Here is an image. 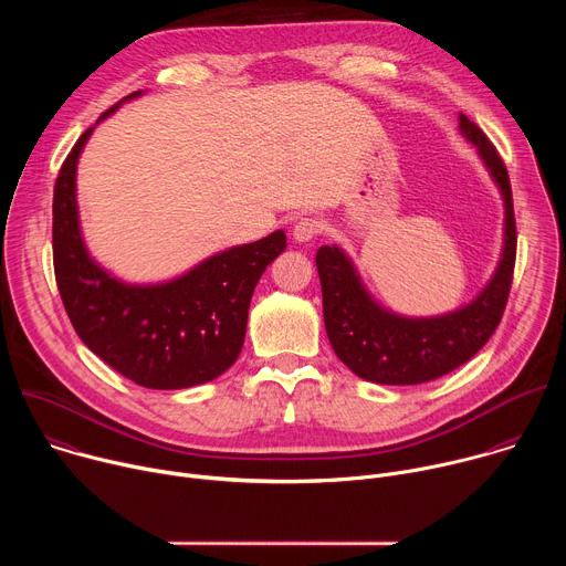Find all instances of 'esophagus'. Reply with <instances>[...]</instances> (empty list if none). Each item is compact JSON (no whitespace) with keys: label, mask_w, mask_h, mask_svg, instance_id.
Wrapping results in <instances>:
<instances>
[{"label":"esophagus","mask_w":566,"mask_h":566,"mask_svg":"<svg viewBox=\"0 0 566 566\" xmlns=\"http://www.w3.org/2000/svg\"><path fill=\"white\" fill-rule=\"evenodd\" d=\"M319 230H322V226H319L317 219L302 217V219L293 226V239L297 241V244H306V241H313V239L317 237Z\"/></svg>","instance_id":"34e87169"}]
</instances>
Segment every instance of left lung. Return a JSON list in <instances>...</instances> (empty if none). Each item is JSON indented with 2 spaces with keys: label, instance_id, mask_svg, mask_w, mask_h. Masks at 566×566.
Masks as SVG:
<instances>
[{
  "label": "left lung",
  "instance_id": "1",
  "mask_svg": "<svg viewBox=\"0 0 566 566\" xmlns=\"http://www.w3.org/2000/svg\"><path fill=\"white\" fill-rule=\"evenodd\" d=\"M461 136L476 147L504 201V244L495 273L470 302L439 315H400L365 286L352 258L322 247L315 266L325 327L336 356L360 378L380 385H419L468 363L497 329L515 266V214L506 166L483 132L459 114Z\"/></svg>",
  "mask_w": 566,
  "mask_h": 566
}]
</instances>
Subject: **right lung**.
<instances>
[{
  "instance_id": "right-lung-1",
  "label": "right lung",
  "mask_w": 566,
  "mask_h": 566,
  "mask_svg": "<svg viewBox=\"0 0 566 566\" xmlns=\"http://www.w3.org/2000/svg\"><path fill=\"white\" fill-rule=\"evenodd\" d=\"M138 96L143 92L123 103ZM94 129L77 138L53 190V266L71 325L98 358L143 387L186 389L214 380L244 347L253 291L284 253L286 234L275 230L253 244L219 251L164 282L116 277L92 258L80 226L75 175Z\"/></svg>"
}]
</instances>
